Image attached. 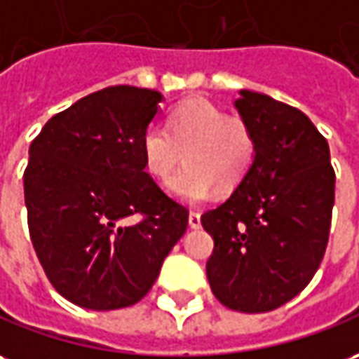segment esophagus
Listing matches in <instances>:
<instances>
[{
    "mask_svg": "<svg viewBox=\"0 0 359 359\" xmlns=\"http://www.w3.org/2000/svg\"><path fill=\"white\" fill-rule=\"evenodd\" d=\"M187 221H189V226H191V229H199V226H201V215L197 211H191Z\"/></svg>",
    "mask_w": 359,
    "mask_h": 359,
    "instance_id": "obj_1",
    "label": "esophagus"
}]
</instances>
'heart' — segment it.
Listing matches in <instances>:
<instances>
[{"label":"heart","mask_w":359,"mask_h":359,"mask_svg":"<svg viewBox=\"0 0 359 359\" xmlns=\"http://www.w3.org/2000/svg\"><path fill=\"white\" fill-rule=\"evenodd\" d=\"M140 152L147 172L158 182L174 174L184 156V170L170 180L168 191L184 203H203L215 187L231 191L246 180L256 160V137L244 118L195 97L170 111L165 128L150 125Z\"/></svg>","instance_id":"1"}]
</instances>
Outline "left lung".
Here are the masks:
<instances>
[{
    "label": "left lung",
    "mask_w": 359,
    "mask_h": 359,
    "mask_svg": "<svg viewBox=\"0 0 359 359\" xmlns=\"http://www.w3.org/2000/svg\"><path fill=\"white\" fill-rule=\"evenodd\" d=\"M234 107L254 130L256 160L201 217L215 241L207 279L224 307L268 313L307 287L323 262L336 175L326 138L303 111L250 90Z\"/></svg>",
    "instance_id": "8db88e82"
}]
</instances>
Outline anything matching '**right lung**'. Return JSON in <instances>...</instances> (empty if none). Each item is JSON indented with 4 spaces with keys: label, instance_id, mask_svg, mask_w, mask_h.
<instances>
[{
    "label": "right lung",
    "instance_id": "obj_1",
    "mask_svg": "<svg viewBox=\"0 0 359 359\" xmlns=\"http://www.w3.org/2000/svg\"><path fill=\"white\" fill-rule=\"evenodd\" d=\"M162 100L135 86L105 88L54 115L31 142V241L54 289L78 307L138 303L187 229V209L144 172L140 152Z\"/></svg>",
    "mask_w": 359,
    "mask_h": 359
}]
</instances>
